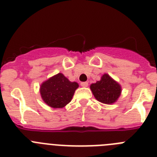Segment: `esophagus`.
I'll return each mask as SVG.
<instances>
[{"instance_id": "esophagus-1", "label": "esophagus", "mask_w": 157, "mask_h": 157, "mask_svg": "<svg viewBox=\"0 0 157 157\" xmlns=\"http://www.w3.org/2000/svg\"><path fill=\"white\" fill-rule=\"evenodd\" d=\"M81 86L82 87H87L88 86V82H81Z\"/></svg>"}]
</instances>
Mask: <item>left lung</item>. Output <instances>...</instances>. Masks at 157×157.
<instances>
[{
  "label": "left lung",
  "mask_w": 157,
  "mask_h": 157,
  "mask_svg": "<svg viewBox=\"0 0 157 157\" xmlns=\"http://www.w3.org/2000/svg\"><path fill=\"white\" fill-rule=\"evenodd\" d=\"M90 89L96 99L107 105L115 103L121 94L120 84L108 74L104 75L100 81L91 84Z\"/></svg>",
  "instance_id": "1"
}]
</instances>
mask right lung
<instances>
[{
	"instance_id": "obj_1",
	"label": "right lung",
	"mask_w": 157,
	"mask_h": 157,
	"mask_svg": "<svg viewBox=\"0 0 157 157\" xmlns=\"http://www.w3.org/2000/svg\"><path fill=\"white\" fill-rule=\"evenodd\" d=\"M78 84L70 82L62 73L52 76L40 87L41 98L45 104L54 109L63 108L71 101Z\"/></svg>"
}]
</instances>
